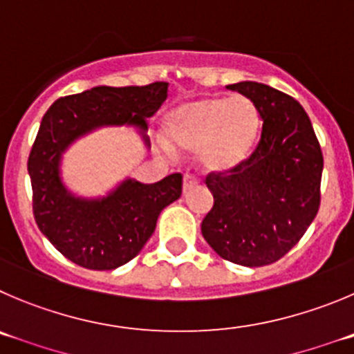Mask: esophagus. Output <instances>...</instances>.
<instances>
[{
    "mask_svg": "<svg viewBox=\"0 0 354 354\" xmlns=\"http://www.w3.org/2000/svg\"><path fill=\"white\" fill-rule=\"evenodd\" d=\"M199 181L201 180L196 176V174H190V173L185 174V178H183V192H188L190 188L196 187V185H199Z\"/></svg>",
    "mask_w": 354,
    "mask_h": 354,
    "instance_id": "1",
    "label": "esophagus"
}]
</instances>
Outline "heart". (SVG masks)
<instances>
[{
    "mask_svg": "<svg viewBox=\"0 0 354 354\" xmlns=\"http://www.w3.org/2000/svg\"><path fill=\"white\" fill-rule=\"evenodd\" d=\"M166 129L178 147L199 150L204 167L227 171L252 153L260 134V115L244 95H214L180 104L167 117Z\"/></svg>",
    "mask_w": 354,
    "mask_h": 354,
    "instance_id": "heart-1",
    "label": "heart"
}]
</instances>
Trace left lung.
<instances>
[{
	"mask_svg": "<svg viewBox=\"0 0 354 354\" xmlns=\"http://www.w3.org/2000/svg\"><path fill=\"white\" fill-rule=\"evenodd\" d=\"M229 88L255 104L262 132L239 166L206 176L214 203L201 230L222 259L246 267L269 266L299 243L318 213L322 147L292 95L257 82Z\"/></svg>",
	"mask_w": 354,
	"mask_h": 354,
	"instance_id": "obj_1",
	"label": "left lung"
}]
</instances>
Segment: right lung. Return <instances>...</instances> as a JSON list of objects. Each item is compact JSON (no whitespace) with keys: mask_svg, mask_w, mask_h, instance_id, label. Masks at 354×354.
I'll return each mask as SVG.
<instances>
[{"mask_svg":"<svg viewBox=\"0 0 354 354\" xmlns=\"http://www.w3.org/2000/svg\"><path fill=\"white\" fill-rule=\"evenodd\" d=\"M167 85H102L57 99L43 115L28 160L32 214L43 236L77 266L111 270L134 259L153 234L160 211L181 196L183 176L174 173L151 185L125 180L104 199H78L59 176L61 153L101 125L129 124L145 131L147 118L166 101Z\"/></svg>","mask_w":354,"mask_h":354,"instance_id":"right-lung-1","label":"right lung"}]
</instances>
